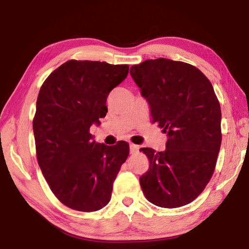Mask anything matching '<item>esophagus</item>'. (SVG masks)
Wrapping results in <instances>:
<instances>
[{"instance_id":"obj_1","label":"esophagus","mask_w":249,"mask_h":249,"mask_svg":"<svg viewBox=\"0 0 249 249\" xmlns=\"http://www.w3.org/2000/svg\"><path fill=\"white\" fill-rule=\"evenodd\" d=\"M138 149H140V147H138L137 145H134V144H130V145H129V153H130V154L137 153Z\"/></svg>"}]
</instances>
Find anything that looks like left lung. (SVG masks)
<instances>
[{
    "instance_id": "1",
    "label": "left lung",
    "mask_w": 249,
    "mask_h": 249,
    "mask_svg": "<svg viewBox=\"0 0 249 249\" xmlns=\"http://www.w3.org/2000/svg\"><path fill=\"white\" fill-rule=\"evenodd\" d=\"M129 73L168 137L163 151L141 148L149 159L142 190L161 208L190 203L209 183L220 153L222 114L212 84L196 67L166 58L134 65Z\"/></svg>"
}]
</instances>
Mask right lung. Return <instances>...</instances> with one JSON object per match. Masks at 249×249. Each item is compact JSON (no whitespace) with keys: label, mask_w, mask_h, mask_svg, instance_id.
<instances>
[{"label":"right lung","mask_w":249,"mask_h":249,"mask_svg":"<svg viewBox=\"0 0 249 249\" xmlns=\"http://www.w3.org/2000/svg\"><path fill=\"white\" fill-rule=\"evenodd\" d=\"M128 69L105 61L69 60L40 88L33 121L37 160L53 195L68 208L94 212L111 200L129 145L95 142L89 130L107 115V95Z\"/></svg>","instance_id":"1"}]
</instances>
